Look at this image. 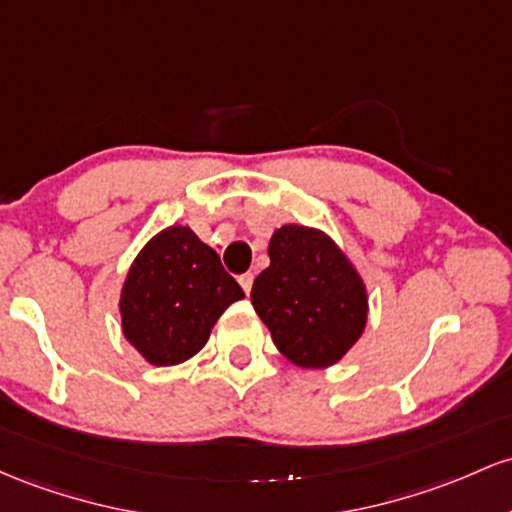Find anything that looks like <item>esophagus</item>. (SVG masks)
I'll return each mask as SVG.
<instances>
[{
	"mask_svg": "<svg viewBox=\"0 0 512 512\" xmlns=\"http://www.w3.org/2000/svg\"><path fill=\"white\" fill-rule=\"evenodd\" d=\"M239 285L244 287V292H246V295H249V292H251V285H254V273H244V275H239Z\"/></svg>",
	"mask_w": 512,
	"mask_h": 512,
	"instance_id": "1",
	"label": "esophagus"
}]
</instances>
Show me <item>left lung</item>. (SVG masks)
I'll return each instance as SVG.
<instances>
[{"label": "left lung", "instance_id": "left-lung-1", "mask_svg": "<svg viewBox=\"0 0 512 512\" xmlns=\"http://www.w3.org/2000/svg\"><path fill=\"white\" fill-rule=\"evenodd\" d=\"M271 266L251 287V304L290 363L329 367L363 336L367 292L331 237L283 225L268 244Z\"/></svg>", "mask_w": 512, "mask_h": 512}]
</instances>
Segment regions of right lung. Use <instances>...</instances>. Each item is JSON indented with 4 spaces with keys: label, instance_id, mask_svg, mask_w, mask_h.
<instances>
[{
    "label": "right lung",
    "instance_id": "obj_1",
    "mask_svg": "<svg viewBox=\"0 0 512 512\" xmlns=\"http://www.w3.org/2000/svg\"><path fill=\"white\" fill-rule=\"evenodd\" d=\"M241 297L237 280L193 229L166 227L147 241L125 278L123 333L147 363L179 365L208 343L215 321Z\"/></svg>",
    "mask_w": 512,
    "mask_h": 512
}]
</instances>
